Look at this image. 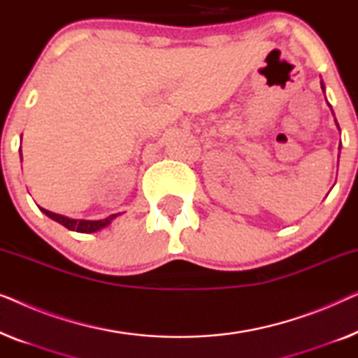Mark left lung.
I'll return each instance as SVG.
<instances>
[{"instance_id":"8db88e82","label":"left lung","mask_w":358,"mask_h":358,"mask_svg":"<svg viewBox=\"0 0 358 358\" xmlns=\"http://www.w3.org/2000/svg\"><path fill=\"white\" fill-rule=\"evenodd\" d=\"M321 86H322V85H321ZM322 87H324V86H322Z\"/></svg>"}]
</instances>
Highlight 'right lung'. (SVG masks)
<instances>
[{
	"instance_id": "obj_1",
	"label": "right lung",
	"mask_w": 358,
	"mask_h": 358,
	"mask_svg": "<svg viewBox=\"0 0 358 358\" xmlns=\"http://www.w3.org/2000/svg\"><path fill=\"white\" fill-rule=\"evenodd\" d=\"M43 213L47 215V217H50L52 220H55L63 227L71 229V231H78V233H94V231H99L104 227H107L112 220H114L117 215L120 213H115V215H110V217H107L104 220H97V222H91V220H71V218H66L63 217V215H57L53 212H48L45 208H41Z\"/></svg>"
}]
</instances>
